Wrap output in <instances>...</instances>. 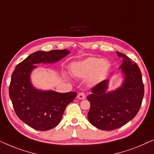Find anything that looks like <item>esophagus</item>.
Here are the masks:
<instances>
[{
    "label": "esophagus",
    "mask_w": 154,
    "mask_h": 154,
    "mask_svg": "<svg viewBox=\"0 0 154 154\" xmlns=\"http://www.w3.org/2000/svg\"><path fill=\"white\" fill-rule=\"evenodd\" d=\"M77 98L80 100H84L86 98V95L84 93H79V94L77 95Z\"/></svg>",
    "instance_id": "34e87169"
}]
</instances>
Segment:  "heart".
<instances>
[{
  "instance_id": "obj_1",
  "label": "heart",
  "mask_w": 154,
  "mask_h": 154,
  "mask_svg": "<svg viewBox=\"0 0 154 154\" xmlns=\"http://www.w3.org/2000/svg\"><path fill=\"white\" fill-rule=\"evenodd\" d=\"M109 68L110 64L107 60L88 57L72 63L70 66V70L75 77L84 79L90 76V80L92 82H98L105 77Z\"/></svg>"
}]
</instances>
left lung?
Masks as SVG:
<instances>
[{"label": "left lung", "mask_w": 154, "mask_h": 154, "mask_svg": "<svg viewBox=\"0 0 154 154\" xmlns=\"http://www.w3.org/2000/svg\"><path fill=\"white\" fill-rule=\"evenodd\" d=\"M122 58L119 68L124 74L122 85L115 91L107 92L108 80L100 82L87 96L91 107L88 113L89 122L103 131L119 128L133 119L139 112L144 88L142 73L135 61L116 51Z\"/></svg>", "instance_id": "left-lung-1"}]
</instances>
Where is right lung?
Returning a JSON list of instances; mask_svg holds the SVG:
<instances>
[{"label": "right lung", "mask_w": 154, "mask_h": 154, "mask_svg": "<svg viewBox=\"0 0 154 154\" xmlns=\"http://www.w3.org/2000/svg\"><path fill=\"white\" fill-rule=\"evenodd\" d=\"M70 51H38L19 63L11 77L9 95L17 116L30 127L38 131H48L61 120L67 105L77 96L76 92L58 93L41 91L31 84L30 75L35 64L52 63L62 59Z\"/></svg>", "instance_id": "obj_1"}]
</instances>
